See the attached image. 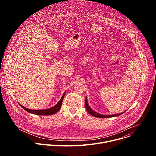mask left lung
I'll list each match as a JSON object with an SVG mask.
<instances>
[{"mask_svg": "<svg viewBox=\"0 0 156 156\" xmlns=\"http://www.w3.org/2000/svg\"><path fill=\"white\" fill-rule=\"evenodd\" d=\"M85 107L87 110V112L90 113L91 115L94 116V117H99V118H109V117H117V116H119V115H122V114H123L124 112H122V113H120V114H114V115H102V114H99L98 113H96L95 112L94 110H93L88 105V103H87V98H86V99H85Z\"/></svg>", "mask_w": 156, "mask_h": 156, "instance_id": "obj_1", "label": "left lung"}]
</instances>
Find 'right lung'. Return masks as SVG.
<instances>
[{"mask_svg":"<svg viewBox=\"0 0 156 156\" xmlns=\"http://www.w3.org/2000/svg\"><path fill=\"white\" fill-rule=\"evenodd\" d=\"M65 91L64 92L62 98L60 99V100L58 102V103L54 105V107L48 108V109H44V110H31V109H28L23 106H22L21 105H20L21 106V107L24 108L26 111H27L28 112L35 114V115H53L54 114H55L56 112H57L60 109L61 106H62V101L65 94Z\"/></svg>","mask_w":156,"mask_h":156,"instance_id":"1","label":"right lung"}]
</instances>
